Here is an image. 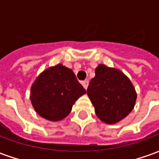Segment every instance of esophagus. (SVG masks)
Instances as JSON below:
<instances>
[{
    "label": "esophagus",
    "mask_w": 159,
    "mask_h": 159,
    "mask_svg": "<svg viewBox=\"0 0 159 159\" xmlns=\"http://www.w3.org/2000/svg\"><path fill=\"white\" fill-rule=\"evenodd\" d=\"M81 84H82V86L84 87V89H88V86H89V80H86L82 81V82H81Z\"/></svg>",
    "instance_id": "esophagus-1"
}]
</instances>
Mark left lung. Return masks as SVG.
Returning <instances> with one entry per match:
<instances>
[{"instance_id": "left-lung-1", "label": "left lung", "mask_w": 159, "mask_h": 159, "mask_svg": "<svg viewBox=\"0 0 159 159\" xmlns=\"http://www.w3.org/2000/svg\"><path fill=\"white\" fill-rule=\"evenodd\" d=\"M96 116L112 125L124 119L135 105L137 94L128 77L116 68L99 64L87 89Z\"/></svg>"}]
</instances>
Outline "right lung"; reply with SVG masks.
<instances>
[{"label":"right lung","mask_w":159,"mask_h":159,"mask_svg":"<svg viewBox=\"0 0 159 159\" xmlns=\"http://www.w3.org/2000/svg\"><path fill=\"white\" fill-rule=\"evenodd\" d=\"M86 93L74 72L58 64L36 78L31 87L30 100L40 117L56 122L66 118L75 102Z\"/></svg>","instance_id":"add662e5"}]
</instances>
